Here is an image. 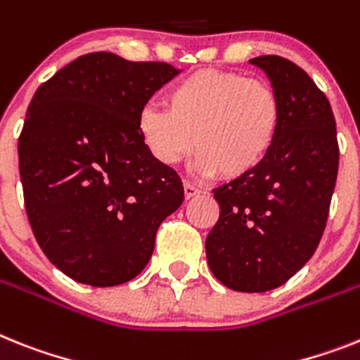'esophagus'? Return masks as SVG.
Listing matches in <instances>:
<instances>
[{
  "label": "esophagus",
  "mask_w": 360,
  "mask_h": 360,
  "mask_svg": "<svg viewBox=\"0 0 360 360\" xmlns=\"http://www.w3.org/2000/svg\"><path fill=\"white\" fill-rule=\"evenodd\" d=\"M183 186H185V198L186 199L194 198V195H198L199 192H201V190H199L195 185H192L190 181H185V183H183Z\"/></svg>",
  "instance_id": "34e87169"
}]
</instances>
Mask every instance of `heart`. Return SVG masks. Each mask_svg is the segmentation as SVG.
<instances>
[{"mask_svg":"<svg viewBox=\"0 0 360 360\" xmlns=\"http://www.w3.org/2000/svg\"><path fill=\"white\" fill-rule=\"evenodd\" d=\"M166 110L146 105L139 134L157 162H179L192 146L203 174L238 179L256 170L276 141L282 104L267 82L201 69L166 91Z\"/></svg>","mask_w":360,"mask_h":360,"instance_id":"b5f03b06","label":"heart"}]
</instances>
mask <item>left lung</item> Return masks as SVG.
Instances as JSON below:
<instances>
[{
    "label": "left lung",
    "instance_id": "8db88e82",
    "mask_svg": "<svg viewBox=\"0 0 360 360\" xmlns=\"http://www.w3.org/2000/svg\"><path fill=\"white\" fill-rule=\"evenodd\" d=\"M250 63L267 72L280 98V129L256 170L212 190L219 217L205 249L223 285L265 292L315 255L337 183L339 143L329 101L304 69L276 54Z\"/></svg>",
    "mask_w": 360,
    "mask_h": 360
}]
</instances>
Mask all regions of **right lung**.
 <instances>
[{"label": "right lung", "instance_id": "1", "mask_svg": "<svg viewBox=\"0 0 360 360\" xmlns=\"http://www.w3.org/2000/svg\"><path fill=\"white\" fill-rule=\"evenodd\" d=\"M177 72L89 53L41 84L27 108L18 139L27 217L51 264L77 282L111 288L137 276L159 225L183 203L179 175L153 159L137 124Z\"/></svg>", "mask_w": 360, "mask_h": 360}]
</instances>
